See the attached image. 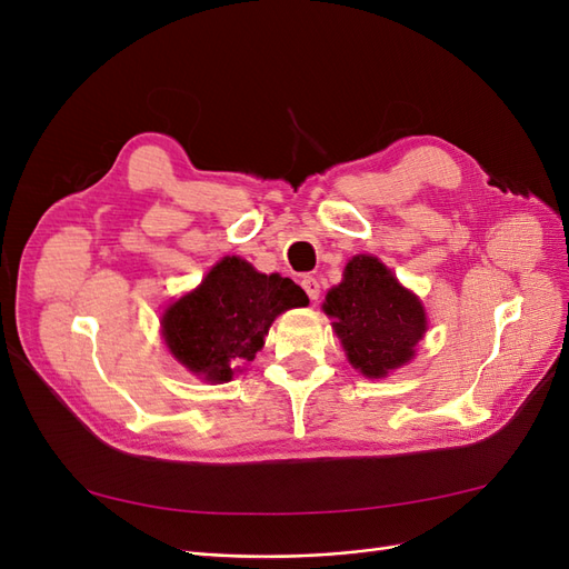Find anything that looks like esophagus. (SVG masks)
Segmentation results:
<instances>
[{"label": "esophagus", "instance_id": "34e87169", "mask_svg": "<svg viewBox=\"0 0 569 569\" xmlns=\"http://www.w3.org/2000/svg\"><path fill=\"white\" fill-rule=\"evenodd\" d=\"M301 287L311 301H316L320 297V282H318V278H313V274H306V278L301 280Z\"/></svg>", "mask_w": 569, "mask_h": 569}]
</instances>
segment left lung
<instances>
[{"instance_id":"1","label":"left lung","mask_w":569,"mask_h":569,"mask_svg":"<svg viewBox=\"0 0 569 569\" xmlns=\"http://www.w3.org/2000/svg\"><path fill=\"white\" fill-rule=\"evenodd\" d=\"M325 313L335 318L343 351L366 377H385L416 353L427 330L422 303L375 256H356L339 287L327 291Z\"/></svg>"}]
</instances>
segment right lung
I'll return each mask as SVG.
<instances>
[{"instance_id": "1", "label": "right lung", "mask_w": 569, "mask_h": 569, "mask_svg": "<svg viewBox=\"0 0 569 569\" xmlns=\"http://www.w3.org/2000/svg\"><path fill=\"white\" fill-rule=\"evenodd\" d=\"M306 303V291L289 278L263 274L228 256L194 291L168 308L163 337L187 370L209 382H228L234 366L253 360L263 347L272 320Z\"/></svg>"}]
</instances>
